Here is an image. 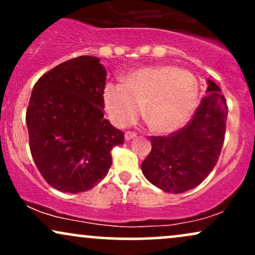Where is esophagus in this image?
<instances>
[{"label": "esophagus", "instance_id": "esophagus-1", "mask_svg": "<svg viewBox=\"0 0 255 255\" xmlns=\"http://www.w3.org/2000/svg\"><path fill=\"white\" fill-rule=\"evenodd\" d=\"M135 136H136V133H135V131L127 130V131H126V133H125V139L127 140V141H128V140L134 139V137H135Z\"/></svg>", "mask_w": 255, "mask_h": 255}]
</instances>
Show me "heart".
I'll return each mask as SVG.
<instances>
[{"instance_id":"obj_1","label":"heart","mask_w":255,"mask_h":255,"mask_svg":"<svg viewBox=\"0 0 255 255\" xmlns=\"http://www.w3.org/2000/svg\"><path fill=\"white\" fill-rule=\"evenodd\" d=\"M198 96V80L189 72L176 66L146 67L127 75L125 85L108 84L104 105L119 127L135 121L144 107V118L151 129L170 133L189 118Z\"/></svg>"}]
</instances>
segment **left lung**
<instances>
[{
	"label": "left lung",
	"mask_w": 255,
	"mask_h": 255,
	"mask_svg": "<svg viewBox=\"0 0 255 255\" xmlns=\"http://www.w3.org/2000/svg\"><path fill=\"white\" fill-rule=\"evenodd\" d=\"M209 96L184 127L169 135L150 136L151 152L141 170L152 184L183 193L200 184L217 164L225 137L228 107L221 89L209 80Z\"/></svg>",
	"instance_id": "8db88e82"
}]
</instances>
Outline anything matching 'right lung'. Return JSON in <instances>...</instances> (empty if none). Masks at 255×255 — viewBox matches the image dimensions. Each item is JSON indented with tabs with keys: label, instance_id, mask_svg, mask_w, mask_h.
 Wrapping results in <instances>:
<instances>
[{
	"label": "right lung",
	"instance_id": "obj_1",
	"mask_svg": "<svg viewBox=\"0 0 255 255\" xmlns=\"http://www.w3.org/2000/svg\"><path fill=\"white\" fill-rule=\"evenodd\" d=\"M104 67L79 56L38 79L26 124L32 158L50 186L61 192L90 191L107 176L111 150L124 131L104 120Z\"/></svg>",
	"mask_w": 255,
	"mask_h": 255
}]
</instances>
